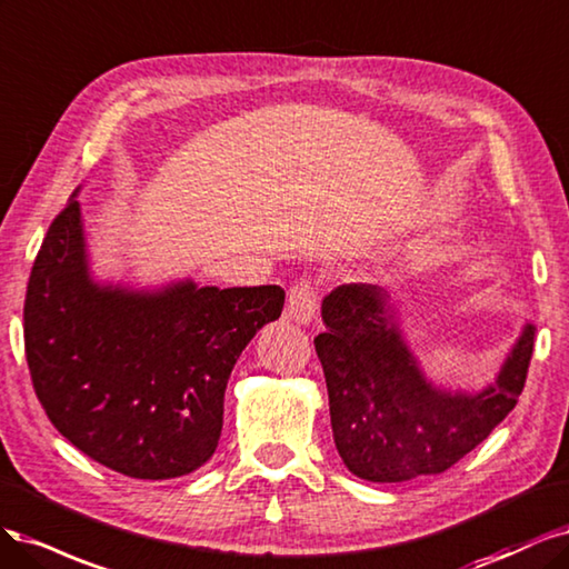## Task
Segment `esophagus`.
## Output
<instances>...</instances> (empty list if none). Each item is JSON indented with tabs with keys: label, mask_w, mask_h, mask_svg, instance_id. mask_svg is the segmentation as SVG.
I'll return each instance as SVG.
<instances>
[{
	"label": "esophagus",
	"mask_w": 569,
	"mask_h": 569,
	"mask_svg": "<svg viewBox=\"0 0 569 569\" xmlns=\"http://www.w3.org/2000/svg\"><path fill=\"white\" fill-rule=\"evenodd\" d=\"M317 286L311 281H298L288 292V317L296 323H309L317 311Z\"/></svg>",
	"instance_id": "esophagus-1"
}]
</instances>
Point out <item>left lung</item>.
Here are the masks:
<instances>
[{
	"label": "left lung",
	"instance_id": "8db88e82",
	"mask_svg": "<svg viewBox=\"0 0 569 569\" xmlns=\"http://www.w3.org/2000/svg\"><path fill=\"white\" fill-rule=\"evenodd\" d=\"M315 338L342 463L369 482H407L461 461L516 409L537 328L525 323L482 392L439 390L423 376L388 290L347 283L321 305Z\"/></svg>",
	"mask_w": 569,
	"mask_h": 569
}]
</instances>
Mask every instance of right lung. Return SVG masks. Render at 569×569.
Returning <instances> with one entry per match:
<instances>
[{
  "label": "right lung",
  "instance_id": "add662e5",
  "mask_svg": "<svg viewBox=\"0 0 569 569\" xmlns=\"http://www.w3.org/2000/svg\"><path fill=\"white\" fill-rule=\"evenodd\" d=\"M78 191L51 222L28 281L34 395L53 428L97 463L137 480L181 478L214 453L233 363L281 317L286 292L189 279L158 290L101 286L89 273Z\"/></svg>",
  "mask_w": 569,
  "mask_h": 569
}]
</instances>
